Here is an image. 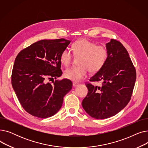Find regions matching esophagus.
Masks as SVG:
<instances>
[{"label":"esophagus","mask_w":148,"mask_h":148,"mask_svg":"<svg viewBox=\"0 0 148 148\" xmlns=\"http://www.w3.org/2000/svg\"><path fill=\"white\" fill-rule=\"evenodd\" d=\"M79 84V83H75V82H74V83H73V86H74V87H76V86H78Z\"/></svg>","instance_id":"34e87169"}]
</instances>
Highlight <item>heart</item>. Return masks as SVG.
<instances>
[{
  "instance_id": "heart-1",
  "label": "heart",
  "mask_w": 148,
  "mask_h": 148,
  "mask_svg": "<svg viewBox=\"0 0 148 148\" xmlns=\"http://www.w3.org/2000/svg\"><path fill=\"white\" fill-rule=\"evenodd\" d=\"M73 51L75 56H80L79 66L66 69L64 75L66 79L74 82H79L86 76L88 70L91 73H97L105 64L108 51L103 45H97L86 39L75 41L73 45ZM73 58V53L68 48L65 49L60 54L62 64L68 66Z\"/></svg>"
}]
</instances>
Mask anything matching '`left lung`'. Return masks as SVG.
Listing matches in <instances>:
<instances>
[{
	"instance_id": "1",
	"label": "left lung",
	"mask_w": 148,
	"mask_h": 148,
	"mask_svg": "<svg viewBox=\"0 0 148 148\" xmlns=\"http://www.w3.org/2000/svg\"><path fill=\"white\" fill-rule=\"evenodd\" d=\"M106 48L105 64L89 80L102 85L86 83L88 93L82 101L85 112L97 119L110 118L128 104L136 80V69L124 46L112 39Z\"/></svg>"
}]
</instances>
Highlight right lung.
<instances>
[{
    "instance_id": "obj_1",
    "label": "right lung",
    "mask_w": 148,
    "mask_h": 148,
    "mask_svg": "<svg viewBox=\"0 0 148 148\" xmlns=\"http://www.w3.org/2000/svg\"><path fill=\"white\" fill-rule=\"evenodd\" d=\"M70 42L64 38L39 41L15 58L12 86L21 106L31 115L47 118L55 114L72 89L68 79L56 80L51 84L46 81L49 77L56 79L62 75L60 54Z\"/></svg>"
}]
</instances>
